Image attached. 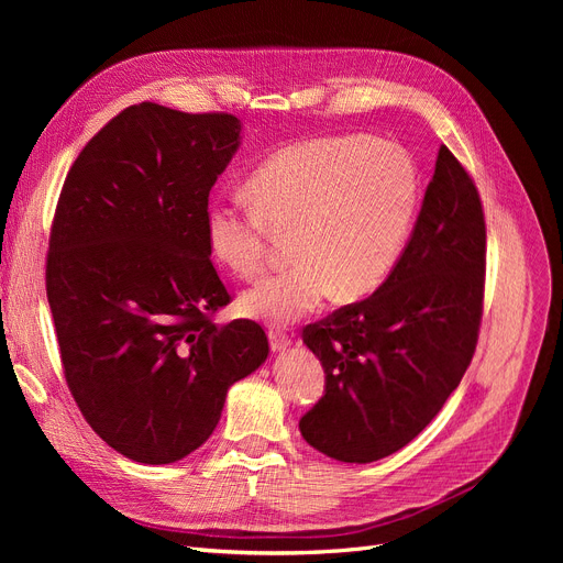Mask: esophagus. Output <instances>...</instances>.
<instances>
[{
  "instance_id": "obj_1",
  "label": "esophagus",
  "mask_w": 563,
  "mask_h": 563,
  "mask_svg": "<svg viewBox=\"0 0 563 563\" xmlns=\"http://www.w3.org/2000/svg\"><path fill=\"white\" fill-rule=\"evenodd\" d=\"M269 344H272V351L283 353L291 344V340L280 331H269Z\"/></svg>"
}]
</instances>
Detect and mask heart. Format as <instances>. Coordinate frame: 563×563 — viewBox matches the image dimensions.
I'll use <instances>...</instances> for the list:
<instances>
[{
    "mask_svg": "<svg viewBox=\"0 0 563 563\" xmlns=\"http://www.w3.org/2000/svg\"><path fill=\"white\" fill-rule=\"evenodd\" d=\"M418 170L401 145L358 134L280 147L246 180L251 205L212 202L205 240L240 278L255 276L272 234L289 232L287 269L240 299L246 317L289 327L329 294L361 299L388 278L418 210Z\"/></svg>",
    "mask_w": 563,
    "mask_h": 563,
    "instance_id": "heart-1",
    "label": "heart"
}]
</instances>
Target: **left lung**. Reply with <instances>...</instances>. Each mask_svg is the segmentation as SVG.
Returning a JSON list of instances; mask_svg holds the SVG:
<instances>
[{
	"mask_svg": "<svg viewBox=\"0 0 563 563\" xmlns=\"http://www.w3.org/2000/svg\"><path fill=\"white\" fill-rule=\"evenodd\" d=\"M484 272L477 187L440 145L422 210L388 278L372 297L303 329V344L327 374V395L299 422L308 445L342 463L406 448L472 361Z\"/></svg>",
	"mask_w": 563,
	"mask_h": 563,
	"instance_id": "1",
	"label": "left lung"
}]
</instances>
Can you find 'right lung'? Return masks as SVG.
Masks as SVG:
<instances>
[{"mask_svg":"<svg viewBox=\"0 0 563 563\" xmlns=\"http://www.w3.org/2000/svg\"><path fill=\"white\" fill-rule=\"evenodd\" d=\"M242 145L230 113L128 107L75 159L49 234L47 301L68 388L123 456L164 465L198 450L232 383L269 356L230 303L205 240L207 198Z\"/></svg>","mask_w":563,"mask_h":563,"instance_id":"add662e5","label":"right lung"}]
</instances>
